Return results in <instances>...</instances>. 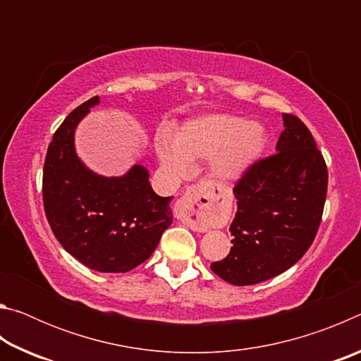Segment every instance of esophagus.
I'll return each instance as SVG.
<instances>
[{
	"label": "esophagus",
	"instance_id": "obj_1",
	"mask_svg": "<svg viewBox=\"0 0 361 361\" xmlns=\"http://www.w3.org/2000/svg\"><path fill=\"white\" fill-rule=\"evenodd\" d=\"M215 202V188L209 181L191 185L176 202L175 212L178 219L194 231L207 229V215Z\"/></svg>",
	"mask_w": 361,
	"mask_h": 361
}]
</instances>
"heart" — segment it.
I'll return each mask as SVG.
<instances>
[{
	"mask_svg": "<svg viewBox=\"0 0 361 361\" xmlns=\"http://www.w3.org/2000/svg\"><path fill=\"white\" fill-rule=\"evenodd\" d=\"M258 126L229 114H212L189 121L175 142L161 137L156 143L162 166L173 175H185L192 159H210L212 173L221 181L239 178L264 148Z\"/></svg>",
	"mask_w": 361,
	"mask_h": 361,
	"instance_id": "b5f03b06",
	"label": "heart"
}]
</instances>
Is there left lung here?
I'll return each instance as SVG.
<instances>
[{
  "instance_id": "8db88e82",
  "label": "left lung",
  "mask_w": 361,
  "mask_h": 361,
  "mask_svg": "<svg viewBox=\"0 0 361 361\" xmlns=\"http://www.w3.org/2000/svg\"><path fill=\"white\" fill-rule=\"evenodd\" d=\"M274 154L253 162L235 183L232 247L212 271L232 285H255L302 258L319 231L328 169L307 126L283 113Z\"/></svg>"
}]
</instances>
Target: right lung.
Listing matches in <instances>:
<instances>
[{
	"mask_svg": "<svg viewBox=\"0 0 361 361\" xmlns=\"http://www.w3.org/2000/svg\"><path fill=\"white\" fill-rule=\"evenodd\" d=\"M99 103L92 97L66 116L49 143L42 204L62 247L99 272H127L154 252L170 224V197L157 195L148 170L133 166L119 178L95 175L75 152L78 122Z\"/></svg>",
	"mask_w": 361,
	"mask_h": 361,
	"instance_id": "right-lung-1",
	"label": "right lung"
}]
</instances>
